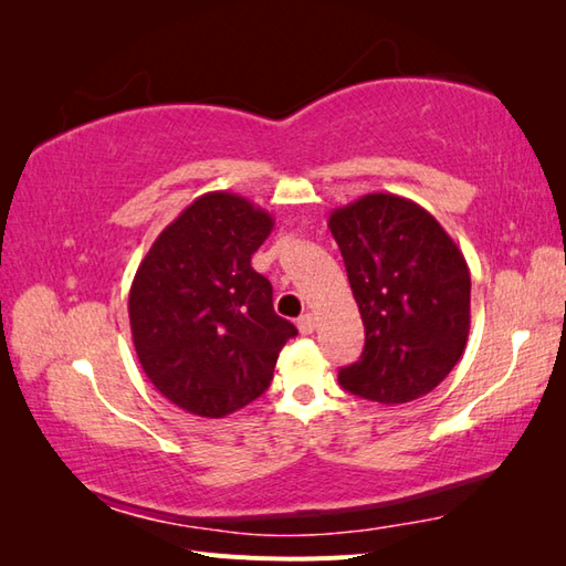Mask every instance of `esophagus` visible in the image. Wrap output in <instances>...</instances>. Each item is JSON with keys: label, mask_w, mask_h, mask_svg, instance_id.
Here are the masks:
<instances>
[{"label": "esophagus", "mask_w": 566, "mask_h": 566, "mask_svg": "<svg viewBox=\"0 0 566 566\" xmlns=\"http://www.w3.org/2000/svg\"><path fill=\"white\" fill-rule=\"evenodd\" d=\"M296 328H298V333H302V335L314 333V328H316V318L311 316V314H304L302 318L296 321Z\"/></svg>", "instance_id": "34e87169"}]
</instances>
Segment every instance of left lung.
<instances>
[{
    "instance_id": "8db88e82",
    "label": "left lung",
    "mask_w": 566,
    "mask_h": 566,
    "mask_svg": "<svg viewBox=\"0 0 566 566\" xmlns=\"http://www.w3.org/2000/svg\"><path fill=\"white\" fill-rule=\"evenodd\" d=\"M328 228L365 326L363 357L340 369V387L387 406L430 394L460 363L472 323L462 250L436 216L389 191L333 209Z\"/></svg>"
}]
</instances>
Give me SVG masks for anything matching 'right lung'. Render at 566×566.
<instances>
[{
    "instance_id": "1",
    "label": "right lung",
    "mask_w": 566,
    "mask_h": 566,
    "mask_svg": "<svg viewBox=\"0 0 566 566\" xmlns=\"http://www.w3.org/2000/svg\"><path fill=\"white\" fill-rule=\"evenodd\" d=\"M274 219L245 197L207 191L155 238L128 294L138 363L167 401L223 418L270 387L296 328L272 308L250 258Z\"/></svg>"
}]
</instances>
